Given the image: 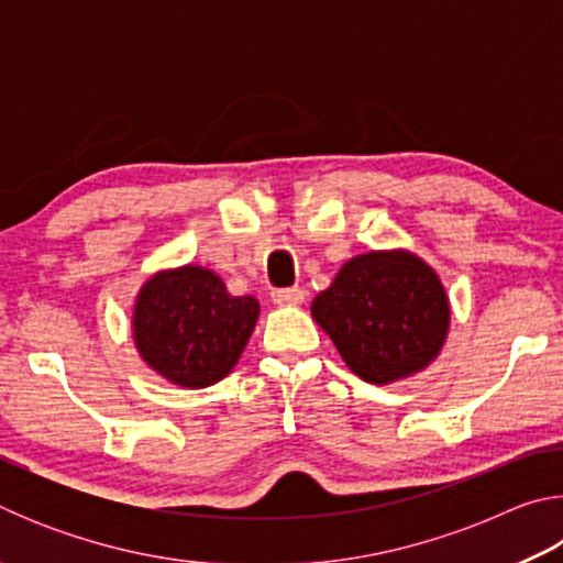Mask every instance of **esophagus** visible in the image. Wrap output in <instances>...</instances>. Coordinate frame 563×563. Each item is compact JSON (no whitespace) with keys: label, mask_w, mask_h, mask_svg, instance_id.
Returning a JSON list of instances; mask_svg holds the SVG:
<instances>
[{"label":"esophagus","mask_w":563,"mask_h":563,"mask_svg":"<svg viewBox=\"0 0 563 563\" xmlns=\"http://www.w3.org/2000/svg\"><path fill=\"white\" fill-rule=\"evenodd\" d=\"M271 298L278 305H298V302H302L305 292H302V288H278L271 292Z\"/></svg>","instance_id":"obj_1"}]
</instances>
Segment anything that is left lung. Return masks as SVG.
<instances>
[{
	"instance_id": "left-lung-1",
	"label": "left lung",
	"mask_w": 563,
	"mask_h": 563,
	"mask_svg": "<svg viewBox=\"0 0 563 563\" xmlns=\"http://www.w3.org/2000/svg\"><path fill=\"white\" fill-rule=\"evenodd\" d=\"M312 318L365 383L387 385L424 369L450 330V302L430 265L412 253L347 261L312 300Z\"/></svg>"
}]
</instances>
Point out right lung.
<instances>
[{"label": "right lung", "mask_w": 563, "mask_h": 563, "mask_svg": "<svg viewBox=\"0 0 563 563\" xmlns=\"http://www.w3.org/2000/svg\"><path fill=\"white\" fill-rule=\"evenodd\" d=\"M251 295L235 298L216 273L184 265L158 273L139 292L133 340L161 377L208 387L231 373L258 320Z\"/></svg>", "instance_id": "1"}]
</instances>
